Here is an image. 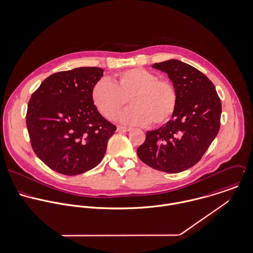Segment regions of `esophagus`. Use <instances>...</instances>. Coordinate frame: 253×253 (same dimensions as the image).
Wrapping results in <instances>:
<instances>
[{
	"instance_id": "1",
	"label": "esophagus",
	"mask_w": 253,
	"mask_h": 253,
	"mask_svg": "<svg viewBox=\"0 0 253 253\" xmlns=\"http://www.w3.org/2000/svg\"><path fill=\"white\" fill-rule=\"evenodd\" d=\"M117 131H118V132H130V131H132V128L118 126V127H117Z\"/></svg>"
}]
</instances>
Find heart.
I'll use <instances>...</instances> for the list:
<instances>
[{"label": "heart", "instance_id": "1", "mask_svg": "<svg viewBox=\"0 0 253 253\" xmlns=\"http://www.w3.org/2000/svg\"><path fill=\"white\" fill-rule=\"evenodd\" d=\"M94 105L107 119H113L129 100L131 107L118 120L125 124L146 126L166 123L177 105V92L172 83L158 80L156 74L144 68L125 70L112 82L102 79L92 88Z\"/></svg>", "mask_w": 253, "mask_h": 253}]
</instances>
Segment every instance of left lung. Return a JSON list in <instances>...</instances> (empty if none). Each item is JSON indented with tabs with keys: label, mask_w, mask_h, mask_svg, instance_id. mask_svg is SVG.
Returning <instances> with one entry per match:
<instances>
[{
	"label": "left lung",
	"mask_w": 253,
	"mask_h": 253,
	"mask_svg": "<svg viewBox=\"0 0 253 253\" xmlns=\"http://www.w3.org/2000/svg\"><path fill=\"white\" fill-rule=\"evenodd\" d=\"M152 67L168 74L177 92V105L171 120L147 132L137 153L152 168L179 173L197 164L217 136L221 101L213 83L188 63L169 59Z\"/></svg>",
	"instance_id": "left-lung-1"
}]
</instances>
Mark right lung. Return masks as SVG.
I'll return each instance as SVG.
<instances>
[{"label":"right lung","instance_id":"1","mask_svg":"<svg viewBox=\"0 0 253 253\" xmlns=\"http://www.w3.org/2000/svg\"><path fill=\"white\" fill-rule=\"evenodd\" d=\"M99 67L51 74L28 102L26 125L33 151L53 171L73 176L95 168L116 127L101 116L91 92Z\"/></svg>","mask_w":253,"mask_h":253}]
</instances>
